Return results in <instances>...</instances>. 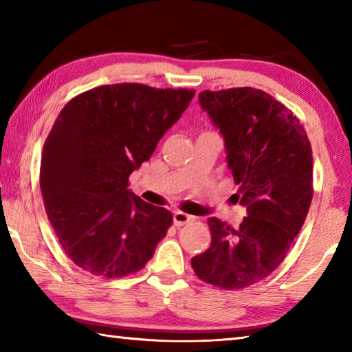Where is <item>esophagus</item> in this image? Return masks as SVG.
<instances>
[{
  "label": "esophagus",
  "instance_id": "1",
  "mask_svg": "<svg viewBox=\"0 0 352 352\" xmlns=\"http://www.w3.org/2000/svg\"><path fill=\"white\" fill-rule=\"evenodd\" d=\"M192 219H194L192 216H188V214H184V212H182V211H175V212H174V225H175V226L186 225V223H189Z\"/></svg>",
  "mask_w": 352,
  "mask_h": 352
}]
</instances>
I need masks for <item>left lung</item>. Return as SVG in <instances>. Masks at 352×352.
I'll list each match as a JSON object with an SVG mask.
<instances>
[{"mask_svg": "<svg viewBox=\"0 0 352 352\" xmlns=\"http://www.w3.org/2000/svg\"><path fill=\"white\" fill-rule=\"evenodd\" d=\"M200 107L225 141L226 164L247 217L231 228L208 219L211 245L190 265L201 281L234 290L261 281L281 264L312 201V148L285 105L252 87L201 91Z\"/></svg>", "mask_w": 352, "mask_h": 352, "instance_id": "1", "label": "left lung"}]
</instances>
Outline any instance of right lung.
Segmentation results:
<instances>
[{
  "label": "right lung",
  "instance_id": "right-lung-1",
  "mask_svg": "<svg viewBox=\"0 0 352 352\" xmlns=\"http://www.w3.org/2000/svg\"><path fill=\"white\" fill-rule=\"evenodd\" d=\"M194 90L102 85L63 107L45 141L40 188L68 258L91 275L122 278L144 267L172 214L127 189Z\"/></svg>",
  "mask_w": 352,
  "mask_h": 352
}]
</instances>
